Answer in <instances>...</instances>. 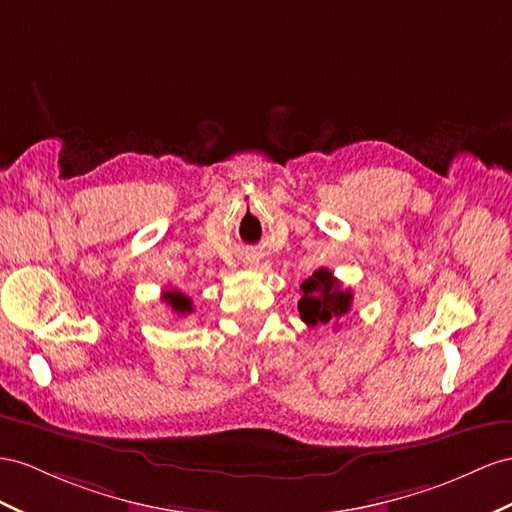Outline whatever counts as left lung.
<instances>
[{
  "mask_svg": "<svg viewBox=\"0 0 512 512\" xmlns=\"http://www.w3.org/2000/svg\"><path fill=\"white\" fill-rule=\"evenodd\" d=\"M298 313L307 326L329 324L335 322L350 311L352 292L344 290L331 270L320 268L311 274L307 281L300 285Z\"/></svg>",
  "mask_w": 512,
  "mask_h": 512,
  "instance_id": "8db88e82",
  "label": "left lung"
}]
</instances>
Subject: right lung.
<instances>
[{"label": "right lung", "mask_w": 512, "mask_h": 512, "mask_svg": "<svg viewBox=\"0 0 512 512\" xmlns=\"http://www.w3.org/2000/svg\"><path fill=\"white\" fill-rule=\"evenodd\" d=\"M162 300L177 313V316H186V313L192 311V300L177 290H166L162 294Z\"/></svg>", "instance_id": "obj_1"}]
</instances>
